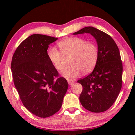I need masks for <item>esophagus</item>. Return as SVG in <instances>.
<instances>
[{"instance_id":"1","label":"esophagus","mask_w":135,"mask_h":135,"mask_svg":"<svg viewBox=\"0 0 135 135\" xmlns=\"http://www.w3.org/2000/svg\"><path fill=\"white\" fill-rule=\"evenodd\" d=\"M68 84H69V85H73L74 84V81H72V80H68Z\"/></svg>"}]
</instances>
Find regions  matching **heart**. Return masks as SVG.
Returning <instances> with one entry per match:
<instances>
[{
	"label": "heart",
	"mask_w": 135,
	"mask_h": 135,
	"mask_svg": "<svg viewBox=\"0 0 135 135\" xmlns=\"http://www.w3.org/2000/svg\"><path fill=\"white\" fill-rule=\"evenodd\" d=\"M60 50L51 47L48 50L47 56L51 63L57 71L63 69L62 55H73L70 64L62 71L63 77L68 80H73L80 75L81 71L88 73L95 68L98 58L97 46L93 43H87L82 38L74 37L65 38L58 44Z\"/></svg>",
	"instance_id": "1"
}]
</instances>
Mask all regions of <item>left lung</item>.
I'll use <instances>...</instances> for the list:
<instances>
[{
  "label": "left lung",
  "mask_w": 135,
  "mask_h": 135,
  "mask_svg": "<svg viewBox=\"0 0 135 135\" xmlns=\"http://www.w3.org/2000/svg\"><path fill=\"white\" fill-rule=\"evenodd\" d=\"M90 33L97 40L98 58L95 69L77 82L82 85L79 99L84 108L93 112H104L115 102L122 88L123 66L117 44L106 33L85 27L74 34Z\"/></svg>",
  "instance_id": "left-lung-1"
}]
</instances>
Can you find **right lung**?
Returning <instances> with one entry per match:
<instances>
[{"instance_id":"right-lung-1","label":"right lung","mask_w":135,"mask_h":135,"mask_svg":"<svg viewBox=\"0 0 135 135\" xmlns=\"http://www.w3.org/2000/svg\"><path fill=\"white\" fill-rule=\"evenodd\" d=\"M57 39L31 35L18 45L11 62L14 85L22 103L41 118L53 115L60 109L68 88L66 79L59 77L47 56L49 45Z\"/></svg>"}]
</instances>
